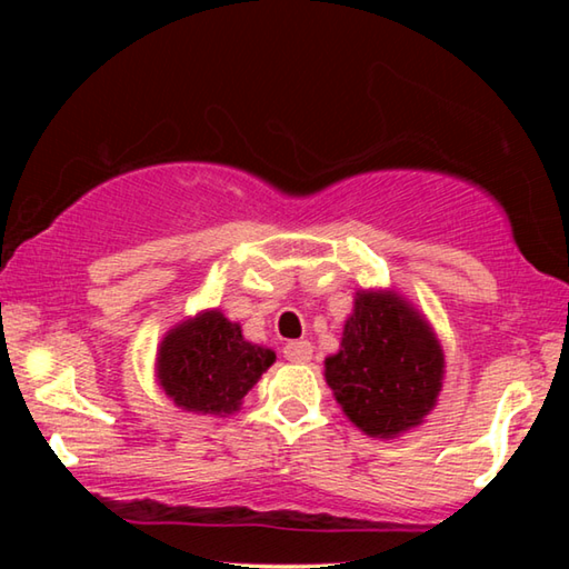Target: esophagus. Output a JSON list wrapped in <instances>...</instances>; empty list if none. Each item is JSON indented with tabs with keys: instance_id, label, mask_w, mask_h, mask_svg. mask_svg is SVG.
I'll return each mask as SVG.
<instances>
[{
	"instance_id": "1",
	"label": "esophagus",
	"mask_w": 569,
	"mask_h": 569,
	"mask_svg": "<svg viewBox=\"0 0 569 569\" xmlns=\"http://www.w3.org/2000/svg\"><path fill=\"white\" fill-rule=\"evenodd\" d=\"M283 356L291 363H308L313 356V346L308 341H288L283 346Z\"/></svg>"
}]
</instances>
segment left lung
Instances as JSON below:
<instances>
[{"mask_svg":"<svg viewBox=\"0 0 569 569\" xmlns=\"http://www.w3.org/2000/svg\"><path fill=\"white\" fill-rule=\"evenodd\" d=\"M445 349L409 298L393 288H361L323 377L356 429L397 439L417 429L445 387Z\"/></svg>","mask_w":569,"mask_h":569,"instance_id":"obj_1","label":"left lung"}]
</instances>
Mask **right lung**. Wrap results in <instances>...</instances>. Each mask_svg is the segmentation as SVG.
Instances as JSON below:
<instances>
[{
    "instance_id": "add662e5",
    "label": "right lung",
    "mask_w": 569,
    "mask_h": 569,
    "mask_svg": "<svg viewBox=\"0 0 569 569\" xmlns=\"http://www.w3.org/2000/svg\"><path fill=\"white\" fill-rule=\"evenodd\" d=\"M273 361V349L248 341L220 308H206L162 336L156 381L182 411L230 417Z\"/></svg>"
}]
</instances>
